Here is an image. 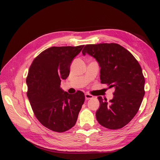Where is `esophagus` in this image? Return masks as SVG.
<instances>
[{
    "mask_svg": "<svg viewBox=\"0 0 160 160\" xmlns=\"http://www.w3.org/2000/svg\"><path fill=\"white\" fill-rule=\"evenodd\" d=\"M85 99H86L87 100L90 99H93V96L92 95H91V94H89V93H85Z\"/></svg>",
    "mask_w": 160,
    "mask_h": 160,
    "instance_id": "obj_1",
    "label": "esophagus"
}]
</instances>
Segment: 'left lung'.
Returning <instances> with one entry per match:
<instances>
[{
  "instance_id": "8db88e82",
  "label": "left lung",
  "mask_w": 160,
  "mask_h": 160,
  "mask_svg": "<svg viewBox=\"0 0 160 160\" xmlns=\"http://www.w3.org/2000/svg\"><path fill=\"white\" fill-rule=\"evenodd\" d=\"M82 53H88L98 62L101 83L115 88L109 102L98 97L97 120L106 128H122L136 115L145 95L141 66L132 53L117 43L87 45Z\"/></svg>"
}]
</instances>
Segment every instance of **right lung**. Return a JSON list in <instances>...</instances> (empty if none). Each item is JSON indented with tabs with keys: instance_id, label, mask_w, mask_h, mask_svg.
Here are the masks:
<instances>
[{
	"instance_id": "obj_1",
	"label": "right lung",
	"mask_w": 160,
	"mask_h": 160,
	"mask_svg": "<svg viewBox=\"0 0 160 160\" xmlns=\"http://www.w3.org/2000/svg\"><path fill=\"white\" fill-rule=\"evenodd\" d=\"M84 45L52 47L41 52L28 70L27 97L37 119L47 128L64 132L76 123L85 101L83 92L69 94L61 88L71 63Z\"/></svg>"
}]
</instances>
